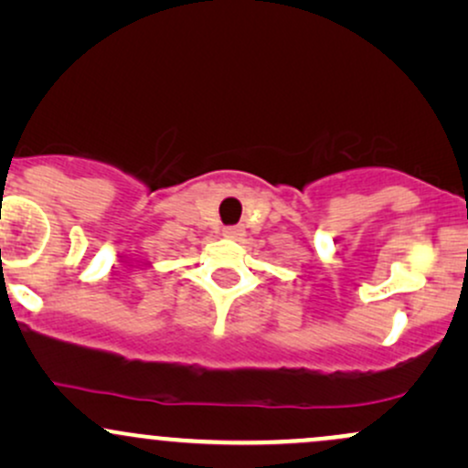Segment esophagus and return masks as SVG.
Wrapping results in <instances>:
<instances>
[{
  "label": "esophagus",
  "mask_w": 468,
  "mask_h": 468,
  "mask_svg": "<svg viewBox=\"0 0 468 468\" xmlns=\"http://www.w3.org/2000/svg\"><path fill=\"white\" fill-rule=\"evenodd\" d=\"M241 235H244V229H241V227H227V229H224V238H229V239H238V238H241Z\"/></svg>",
  "instance_id": "obj_1"
}]
</instances>
